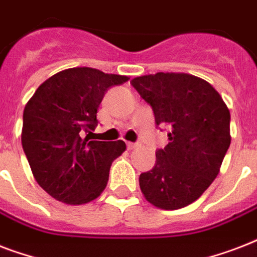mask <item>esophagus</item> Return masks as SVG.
<instances>
[{
  "label": "esophagus",
  "mask_w": 257,
  "mask_h": 257,
  "mask_svg": "<svg viewBox=\"0 0 257 257\" xmlns=\"http://www.w3.org/2000/svg\"><path fill=\"white\" fill-rule=\"evenodd\" d=\"M126 147H128L129 151H133V149H136L137 147H139V144H137V143H131V141H129V143H126Z\"/></svg>",
  "instance_id": "obj_1"
}]
</instances>
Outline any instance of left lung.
Wrapping results in <instances>:
<instances>
[{"label": "left lung", "mask_w": 257, "mask_h": 257, "mask_svg": "<svg viewBox=\"0 0 257 257\" xmlns=\"http://www.w3.org/2000/svg\"><path fill=\"white\" fill-rule=\"evenodd\" d=\"M131 84L168 124L169 143L156 152V164L140 175L145 200L173 211L199 199L219 175L231 144V113L208 81L188 73L147 74Z\"/></svg>", "instance_id": "1"}]
</instances>
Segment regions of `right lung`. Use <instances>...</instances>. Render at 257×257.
Here are the masks:
<instances>
[{"mask_svg": "<svg viewBox=\"0 0 257 257\" xmlns=\"http://www.w3.org/2000/svg\"><path fill=\"white\" fill-rule=\"evenodd\" d=\"M128 80L86 66L70 68L42 82L28 101L22 148L36 181L53 199L81 205L102 193L110 165L126 145L90 140L89 135L105 92Z\"/></svg>", "mask_w": 257, "mask_h": 257, "instance_id": "add662e5", "label": "right lung"}]
</instances>
